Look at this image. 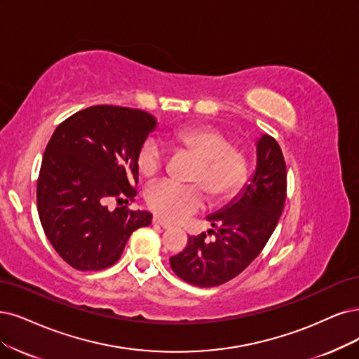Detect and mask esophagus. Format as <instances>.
<instances>
[{"mask_svg": "<svg viewBox=\"0 0 359 359\" xmlns=\"http://www.w3.org/2000/svg\"><path fill=\"white\" fill-rule=\"evenodd\" d=\"M152 222H154L155 224H159V226H161V228H164V229H167V228H171V223L165 222L164 219H161V217H158V216H155Z\"/></svg>", "mask_w": 359, "mask_h": 359, "instance_id": "obj_1", "label": "esophagus"}]
</instances>
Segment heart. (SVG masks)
<instances>
[{
	"label": "heart",
	"mask_w": 359,
	"mask_h": 359,
	"mask_svg": "<svg viewBox=\"0 0 359 359\" xmlns=\"http://www.w3.org/2000/svg\"><path fill=\"white\" fill-rule=\"evenodd\" d=\"M171 140L179 148L201 158L192 180L200 184H184L176 180H159L146 191L149 208L165 220H180L204 205L205 188L213 201L231 198L248 172V161L243 151L232 148L231 140L219 130L207 126H187L172 131ZM167 161L165 144L155 136L143 142L137 154L142 175L152 177L163 170Z\"/></svg>",
	"instance_id": "heart-1"
}]
</instances>
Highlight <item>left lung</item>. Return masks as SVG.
Listing matches in <instances>:
<instances>
[{
    "mask_svg": "<svg viewBox=\"0 0 359 359\" xmlns=\"http://www.w3.org/2000/svg\"><path fill=\"white\" fill-rule=\"evenodd\" d=\"M287 167L278 142L262 135L257 140V165L250 183L233 200L207 220L215 241L205 232L189 236L182 253L170 257L179 278L196 287H215L231 281L266 245L284 210Z\"/></svg>",
    "mask_w": 359,
    "mask_h": 359,
    "instance_id": "8db88e82",
    "label": "left lung"
}]
</instances>
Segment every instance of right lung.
Listing matches in <instances>:
<instances>
[{
  "label": "right lung",
  "instance_id": "obj_1",
  "mask_svg": "<svg viewBox=\"0 0 359 359\" xmlns=\"http://www.w3.org/2000/svg\"><path fill=\"white\" fill-rule=\"evenodd\" d=\"M156 126L144 111L97 104L79 111L53 133L36 182V207L46 236L78 271H100L121 257L130 235L149 226V211L133 201L139 182L137 154Z\"/></svg>",
  "mask_w": 359,
  "mask_h": 359
}]
</instances>
